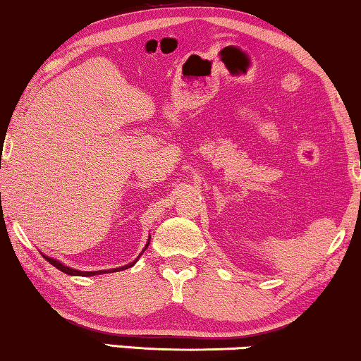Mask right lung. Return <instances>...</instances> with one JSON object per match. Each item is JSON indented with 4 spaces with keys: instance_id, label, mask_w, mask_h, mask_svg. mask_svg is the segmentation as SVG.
Instances as JSON below:
<instances>
[{
    "instance_id": "obj_1",
    "label": "right lung",
    "mask_w": 361,
    "mask_h": 361,
    "mask_svg": "<svg viewBox=\"0 0 361 361\" xmlns=\"http://www.w3.org/2000/svg\"><path fill=\"white\" fill-rule=\"evenodd\" d=\"M147 245H149V241H147ZM147 245H146V248H147ZM145 248V250H146ZM44 258H46L49 263H51L52 266H56L57 269H61L62 273H66V274H71V276H95V274H102V273H106V271H77V269H72V268H68V266H66V264H62V263H59L57 259H54V258H49V256H44ZM136 263V261H135ZM135 263H131V264H128V266H125V268H131L133 264ZM123 269V268H121Z\"/></svg>"
}]
</instances>
